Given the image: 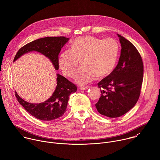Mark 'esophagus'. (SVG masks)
Segmentation results:
<instances>
[{
	"mask_svg": "<svg viewBox=\"0 0 160 160\" xmlns=\"http://www.w3.org/2000/svg\"><path fill=\"white\" fill-rule=\"evenodd\" d=\"M89 87H90V86H85V87H80V88L82 90H87Z\"/></svg>",
	"mask_w": 160,
	"mask_h": 160,
	"instance_id": "34e87169",
	"label": "esophagus"
}]
</instances>
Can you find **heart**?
I'll return each instance as SVG.
<instances>
[{
    "instance_id": "obj_1",
    "label": "heart",
    "mask_w": 160,
    "mask_h": 160,
    "mask_svg": "<svg viewBox=\"0 0 160 160\" xmlns=\"http://www.w3.org/2000/svg\"><path fill=\"white\" fill-rule=\"evenodd\" d=\"M119 52V44L115 39L79 37L73 40L71 49H65L60 54L58 64L62 73L71 77L80 59L82 64L74 78L77 83L83 85L95 77L102 78L110 74L116 66Z\"/></svg>"
}]
</instances>
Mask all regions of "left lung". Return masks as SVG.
Listing matches in <instances>:
<instances>
[{
    "label": "left lung",
    "mask_w": 160,
    "mask_h": 160,
    "mask_svg": "<svg viewBox=\"0 0 160 160\" xmlns=\"http://www.w3.org/2000/svg\"><path fill=\"white\" fill-rule=\"evenodd\" d=\"M122 49L118 63L112 72L101 80V97L96 104L98 112L109 118L120 117L138 102L143 80L142 58L134 45L117 34Z\"/></svg>",
    "instance_id": "obj_1"
}]
</instances>
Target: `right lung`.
Here are the masks:
<instances>
[{"label": "right lung", "instance_id": "1", "mask_svg": "<svg viewBox=\"0 0 160 160\" xmlns=\"http://www.w3.org/2000/svg\"><path fill=\"white\" fill-rule=\"evenodd\" d=\"M69 40L64 37H48L32 41L22 47L17 52L14 61L20 56L31 51H37L48 58L56 70L59 69L58 55ZM77 86L65 77L57 74V86L52 96L43 102L33 104L21 98L16 92L15 96L19 102L31 115L42 121H52L62 117L66 111L71 94L75 92Z\"/></svg>", "mask_w": 160, "mask_h": 160}]
</instances>
